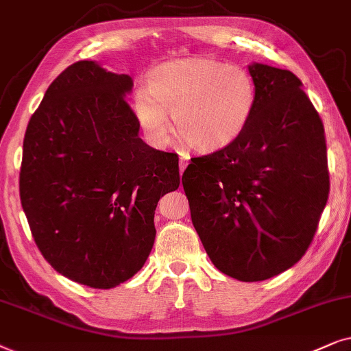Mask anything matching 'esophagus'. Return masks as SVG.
<instances>
[{
  "instance_id": "34e87169",
  "label": "esophagus",
  "mask_w": 351,
  "mask_h": 351,
  "mask_svg": "<svg viewBox=\"0 0 351 351\" xmlns=\"http://www.w3.org/2000/svg\"><path fill=\"white\" fill-rule=\"evenodd\" d=\"M186 165H188V157H181L180 158V173H181V175H183Z\"/></svg>"
}]
</instances>
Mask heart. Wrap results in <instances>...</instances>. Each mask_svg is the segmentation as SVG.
I'll use <instances>...</instances> for the list:
<instances>
[{"mask_svg": "<svg viewBox=\"0 0 351 351\" xmlns=\"http://www.w3.org/2000/svg\"><path fill=\"white\" fill-rule=\"evenodd\" d=\"M256 102L258 88L247 70L195 56L154 67L146 90L134 93L133 112L154 144L170 141L171 115L181 141L194 151L218 152L247 132Z\"/></svg>", "mask_w": 351, "mask_h": 351, "instance_id": "obj_1", "label": "heart"}]
</instances>
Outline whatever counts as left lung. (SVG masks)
<instances>
[{
    "mask_svg": "<svg viewBox=\"0 0 351 351\" xmlns=\"http://www.w3.org/2000/svg\"><path fill=\"white\" fill-rule=\"evenodd\" d=\"M258 102L232 146L191 158L183 173L191 218L212 263L265 281L305 255L328 202L324 127L289 70L252 62Z\"/></svg>",
    "mask_w": 351,
    "mask_h": 351,
    "instance_id": "left-lung-1",
    "label": "left lung"
}]
</instances>
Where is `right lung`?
I'll list each match as a JSON object with an SVG mask.
<instances>
[{"instance_id":"1","label":"right lung","mask_w":351,"mask_h":351,"mask_svg":"<svg viewBox=\"0 0 351 351\" xmlns=\"http://www.w3.org/2000/svg\"><path fill=\"white\" fill-rule=\"evenodd\" d=\"M132 90L130 75L75 62L46 90L23 138L19 189L32 236L58 273L95 289L143 268L157 202L180 186L176 154L139 138Z\"/></svg>"}]
</instances>
